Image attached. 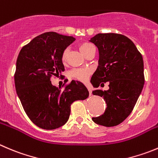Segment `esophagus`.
<instances>
[{"instance_id": "esophagus-1", "label": "esophagus", "mask_w": 158, "mask_h": 158, "mask_svg": "<svg viewBox=\"0 0 158 158\" xmlns=\"http://www.w3.org/2000/svg\"><path fill=\"white\" fill-rule=\"evenodd\" d=\"M88 90H89V95L92 94V89L90 88H88Z\"/></svg>"}]
</instances>
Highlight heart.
Returning a JSON list of instances; mask_svg holds the SVG:
<instances>
[{"instance_id": "obj_1", "label": "heart", "mask_w": 158, "mask_h": 158, "mask_svg": "<svg viewBox=\"0 0 158 158\" xmlns=\"http://www.w3.org/2000/svg\"><path fill=\"white\" fill-rule=\"evenodd\" d=\"M79 49L80 52L85 56H86L92 51H95L94 46L91 43L86 42L79 44ZM67 56H68V49H65L62 52V56H61V60L63 63L66 62ZM90 73L91 71L88 69H75L70 72V76L71 77L78 79V80L85 81L88 79Z\"/></svg>"}]
</instances>
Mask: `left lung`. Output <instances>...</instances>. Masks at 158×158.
<instances>
[{
	"label": "left lung",
	"mask_w": 158,
	"mask_h": 158,
	"mask_svg": "<svg viewBox=\"0 0 158 158\" xmlns=\"http://www.w3.org/2000/svg\"><path fill=\"white\" fill-rule=\"evenodd\" d=\"M99 49V66L93 75L95 88L109 82V89L93 91L103 97L106 103L104 113L93 117L94 123L114 127L131 114L144 84L143 60L134 42L125 35L116 33L97 34L90 39Z\"/></svg>",
	"instance_id": "left-lung-1"
}]
</instances>
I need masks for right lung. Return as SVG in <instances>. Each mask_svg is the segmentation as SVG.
<instances>
[{
  "instance_id": "obj_1",
  "label": "right lung",
  "mask_w": 158,
  "mask_h": 158,
  "mask_svg": "<svg viewBox=\"0 0 158 158\" xmlns=\"http://www.w3.org/2000/svg\"><path fill=\"white\" fill-rule=\"evenodd\" d=\"M75 40L72 36L46 32L23 46L17 59V94L29 119L42 129L63 126L69 118L72 103L89 96V91L80 82L72 81L64 89L51 82L52 78L65 71L61 56Z\"/></svg>"
}]
</instances>
